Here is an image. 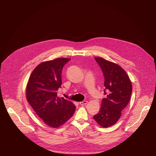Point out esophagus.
Returning <instances> with one entry per match:
<instances>
[{
    "label": "esophagus",
    "instance_id": "obj_1",
    "mask_svg": "<svg viewBox=\"0 0 156 156\" xmlns=\"http://www.w3.org/2000/svg\"><path fill=\"white\" fill-rule=\"evenodd\" d=\"M87 104V101H82V102H80V104L83 105H86Z\"/></svg>",
    "mask_w": 156,
    "mask_h": 156
}]
</instances>
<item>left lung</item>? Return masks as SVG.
Instances as JSON below:
<instances>
[{"label": "left lung", "mask_w": 156, "mask_h": 156, "mask_svg": "<svg viewBox=\"0 0 156 156\" xmlns=\"http://www.w3.org/2000/svg\"><path fill=\"white\" fill-rule=\"evenodd\" d=\"M94 58L102 70L104 86L108 94L102 99L99 112L93 119L101 126L107 128L115 124L120 118L122 110L130 100L132 84L126 72L120 65L102 57Z\"/></svg>", "instance_id": "obj_1"}]
</instances>
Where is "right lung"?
Listing matches in <instances>:
<instances>
[{
  "label": "right lung",
  "mask_w": 156,
  "mask_h": 156,
  "mask_svg": "<svg viewBox=\"0 0 156 156\" xmlns=\"http://www.w3.org/2000/svg\"><path fill=\"white\" fill-rule=\"evenodd\" d=\"M69 58L43 62L32 72L26 87L27 99L36 114L47 125L58 128L74 114L76 106L57 96L62 84V70Z\"/></svg>",
  "instance_id": "1"
}]
</instances>
